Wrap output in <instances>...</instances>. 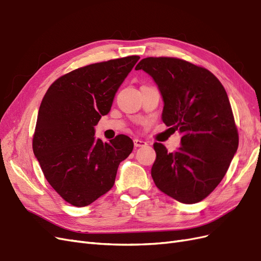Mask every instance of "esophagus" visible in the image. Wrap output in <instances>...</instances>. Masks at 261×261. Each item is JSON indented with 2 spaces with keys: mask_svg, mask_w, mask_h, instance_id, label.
<instances>
[{
  "mask_svg": "<svg viewBox=\"0 0 261 261\" xmlns=\"http://www.w3.org/2000/svg\"><path fill=\"white\" fill-rule=\"evenodd\" d=\"M134 145H135V147H144V146H146L147 145V143L146 141H144V140H141V139H138V138H135L134 139Z\"/></svg>",
  "mask_w": 261,
  "mask_h": 261,
  "instance_id": "1",
  "label": "esophagus"
}]
</instances>
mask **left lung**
Listing matches in <instances>:
<instances>
[{
	"instance_id": "obj_1",
	"label": "left lung",
	"mask_w": 261,
	"mask_h": 261,
	"mask_svg": "<svg viewBox=\"0 0 261 261\" xmlns=\"http://www.w3.org/2000/svg\"><path fill=\"white\" fill-rule=\"evenodd\" d=\"M135 69L152 77L164 103L162 121L181 135L176 152L153 144L154 184L179 202H198L222 180L239 147L226 91L208 69L179 59L146 58Z\"/></svg>"
}]
</instances>
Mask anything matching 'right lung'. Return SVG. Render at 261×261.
Listing matches in <instances>:
<instances>
[{
	"mask_svg": "<svg viewBox=\"0 0 261 261\" xmlns=\"http://www.w3.org/2000/svg\"><path fill=\"white\" fill-rule=\"evenodd\" d=\"M139 57L110 60L73 70L55 81L39 108L33 140L43 174L63 199L85 207L112 188L118 164L133 140L94 137V126L111 110L115 93Z\"/></svg>",
	"mask_w": 261,
	"mask_h": 261,
	"instance_id": "right-lung-1",
	"label": "right lung"
}]
</instances>
